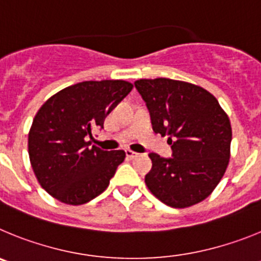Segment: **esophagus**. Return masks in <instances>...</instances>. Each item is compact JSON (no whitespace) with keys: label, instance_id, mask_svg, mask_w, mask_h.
<instances>
[{"label":"esophagus","instance_id":"34e87169","mask_svg":"<svg viewBox=\"0 0 261 261\" xmlns=\"http://www.w3.org/2000/svg\"><path fill=\"white\" fill-rule=\"evenodd\" d=\"M126 156H127L128 159H136V157L139 156V153H136V152L131 151V149H126Z\"/></svg>","mask_w":261,"mask_h":261}]
</instances>
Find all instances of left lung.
Returning <instances> with one entry per match:
<instances>
[{
    "mask_svg": "<svg viewBox=\"0 0 261 261\" xmlns=\"http://www.w3.org/2000/svg\"><path fill=\"white\" fill-rule=\"evenodd\" d=\"M156 134L168 136L173 157L149 153V191L164 204L187 208L212 194L230 159L231 126L217 98L187 82L168 78L135 82Z\"/></svg>",
    "mask_w": 261,
    "mask_h": 261,
    "instance_id": "obj_1",
    "label": "left lung"
}]
</instances>
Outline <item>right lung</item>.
Returning a JSON list of instances; mask_svg holds the SVG:
<instances>
[{
    "mask_svg": "<svg viewBox=\"0 0 261 261\" xmlns=\"http://www.w3.org/2000/svg\"><path fill=\"white\" fill-rule=\"evenodd\" d=\"M133 87L126 81L82 82L40 108L28 134V154L40 186L53 198L81 205L107 190L126 153L102 151L88 139Z\"/></svg>",
    "mask_w": 261,
    "mask_h": 261,
    "instance_id": "obj_1",
    "label": "right lung"
}]
</instances>
